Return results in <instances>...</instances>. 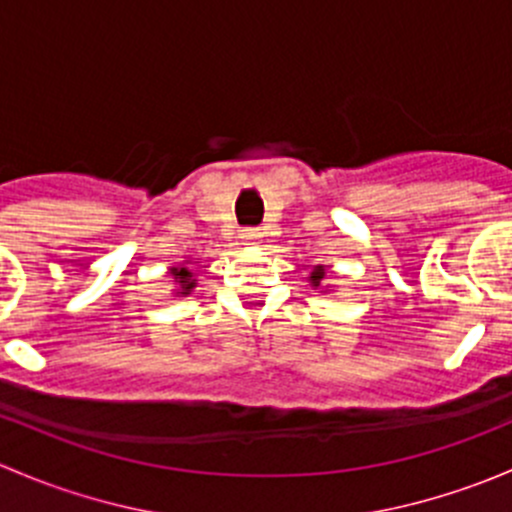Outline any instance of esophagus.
<instances>
[{
  "label": "esophagus",
  "instance_id": "esophagus-1",
  "mask_svg": "<svg viewBox=\"0 0 512 512\" xmlns=\"http://www.w3.org/2000/svg\"><path fill=\"white\" fill-rule=\"evenodd\" d=\"M242 237H245V242L255 245V242L262 237V232L257 230V227H245V230H242Z\"/></svg>",
  "mask_w": 512,
  "mask_h": 512
}]
</instances>
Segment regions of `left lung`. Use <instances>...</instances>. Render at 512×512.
Returning <instances> with one entry per match:
<instances>
[{"instance_id": "8db88e82", "label": "left lung", "mask_w": 512, "mask_h": 512, "mask_svg": "<svg viewBox=\"0 0 512 512\" xmlns=\"http://www.w3.org/2000/svg\"><path fill=\"white\" fill-rule=\"evenodd\" d=\"M322 280H324V265H314L312 272H309V285L317 289L322 285Z\"/></svg>"}]
</instances>
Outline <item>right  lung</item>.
Instances as JSON below:
<instances>
[{
    "instance_id": "1",
    "label": "right lung",
    "mask_w": 512,
    "mask_h": 512,
    "mask_svg": "<svg viewBox=\"0 0 512 512\" xmlns=\"http://www.w3.org/2000/svg\"><path fill=\"white\" fill-rule=\"evenodd\" d=\"M170 275H173L175 285H178V297H188L193 292V287L198 285V280H193V272L188 267H170Z\"/></svg>"
}]
</instances>
